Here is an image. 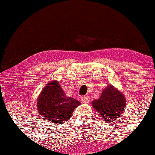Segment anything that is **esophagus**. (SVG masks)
<instances>
[{
    "label": "esophagus",
    "instance_id": "34e87169",
    "mask_svg": "<svg viewBox=\"0 0 155 155\" xmlns=\"http://www.w3.org/2000/svg\"><path fill=\"white\" fill-rule=\"evenodd\" d=\"M90 99H91V98H90V97L87 96H82L81 98V102H82V103H85V104L89 102Z\"/></svg>",
    "mask_w": 155,
    "mask_h": 155
}]
</instances>
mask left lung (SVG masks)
I'll return each instance as SVG.
<instances>
[{"mask_svg":"<svg viewBox=\"0 0 155 155\" xmlns=\"http://www.w3.org/2000/svg\"><path fill=\"white\" fill-rule=\"evenodd\" d=\"M101 118L113 122L120 116L126 106L125 98L112 85L104 90L101 96L92 103Z\"/></svg>","mask_w":155,"mask_h":155,"instance_id":"left-lung-1","label":"left lung"}]
</instances>
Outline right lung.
<instances>
[{
	"instance_id": "add662e5",
	"label": "right lung",
	"mask_w": 155,
	"mask_h": 155,
	"mask_svg": "<svg viewBox=\"0 0 155 155\" xmlns=\"http://www.w3.org/2000/svg\"><path fill=\"white\" fill-rule=\"evenodd\" d=\"M80 104L77 100L66 96L59 82L52 81L42 91L37 109L40 115L49 121L60 124L69 120L74 109Z\"/></svg>"
}]
</instances>
